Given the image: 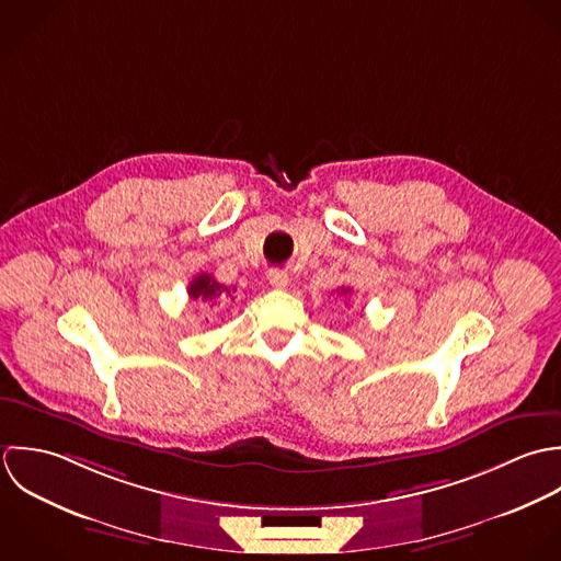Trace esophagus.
<instances>
[{
	"instance_id": "34e87169",
	"label": "esophagus",
	"mask_w": 561,
	"mask_h": 561,
	"mask_svg": "<svg viewBox=\"0 0 561 561\" xmlns=\"http://www.w3.org/2000/svg\"><path fill=\"white\" fill-rule=\"evenodd\" d=\"M268 284H271L273 288H286V286H288V275H286V271H279V268L268 271Z\"/></svg>"
}]
</instances>
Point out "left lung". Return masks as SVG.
Returning <instances> with one entry per match:
<instances>
[{
  "label": "left lung",
  "mask_w": 561,
  "mask_h": 561,
  "mask_svg": "<svg viewBox=\"0 0 561 561\" xmlns=\"http://www.w3.org/2000/svg\"><path fill=\"white\" fill-rule=\"evenodd\" d=\"M342 293H344V295H346V293H348V288H342Z\"/></svg>",
  "instance_id": "1"
}]
</instances>
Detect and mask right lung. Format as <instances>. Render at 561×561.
Masks as SVG:
<instances>
[{"label": "right lung", "instance_id": "obj_1", "mask_svg": "<svg viewBox=\"0 0 561 561\" xmlns=\"http://www.w3.org/2000/svg\"><path fill=\"white\" fill-rule=\"evenodd\" d=\"M231 293H236V288H227L224 284H219L213 275L208 273H199L197 277H193V282L188 284V297L193 301H202V304H217L231 299Z\"/></svg>", "mask_w": 561, "mask_h": 561}]
</instances>
